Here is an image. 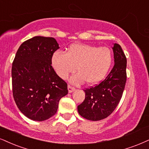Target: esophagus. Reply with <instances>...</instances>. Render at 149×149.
I'll list each match as a JSON object with an SVG mask.
<instances>
[{"mask_svg":"<svg viewBox=\"0 0 149 149\" xmlns=\"http://www.w3.org/2000/svg\"><path fill=\"white\" fill-rule=\"evenodd\" d=\"M68 90L69 93H72L73 91H75V88L74 87H72V86L69 85L68 86Z\"/></svg>","mask_w":149,"mask_h":149,"instance_id":"esophagus-1","label":"esophagus"}]
</instances>
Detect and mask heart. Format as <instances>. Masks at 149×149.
<instances>
[{"mask_svg": "<svg viewBox=\"0 0 149 149\" xmlns=\"http://www.w3.org/2000/svg\"><path fill=\"white\" fill-rule=\"evenodd\" d=\"M113 55L107 47H98L84 43L71 45L67 52L56 51L51 59L54 71L63 79L70 73H77L70 78V82L81 85L86 81L88 85H95L105 77L111 68Z\"/></svg>", "mask_w": 149, "mask_h": 149, "instance_id": "b5f03b06", "label": "heart"}]
</instances>
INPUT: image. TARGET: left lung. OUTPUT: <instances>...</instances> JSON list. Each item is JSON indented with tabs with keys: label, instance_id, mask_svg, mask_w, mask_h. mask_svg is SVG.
I'll return each instance as SVG.
<instances>
[{
	"label": "left lung",
	"instance_id": "8db88e82",
	"mask_svg": "<svg viewBox=\"0 0 149 149\" xmlns=\"http://www.w3.org/2000/svg\"><path fill=\"white\" fill-rule=\"evenodd\" d=\"M114 65L104 80L94 87L84 90L85 100L77 109L79 115L86 119L99 121L109 116L120 102L126 81V58L117 43L112 47Z\"/></svg>",
	"mask_w": 149,
	"mask_h": 149
}]
</instances>
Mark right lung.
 I'll return each mask as SVG.
<instances>
[{
    "mask_svg": "<svg viewBox=\"0 0 149 149\" xmlns=\"http://www.w3.org/2000/svg\"><path fill=\"white\" fill-rule=\"evenodd\" d=\"M58 48L54 38L34 36L21 44L12 63L13 97L20 111L32 120L52 117L61 98L68 93L51 63Z\"/></svg>",
    "mask_w": 149,
    "mask_h": 149,
    "instance_id": "obj_1",
    "label": "right lung"
}]
</instances>
